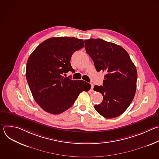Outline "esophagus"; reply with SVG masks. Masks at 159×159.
<instances>
[{"instance_id": "1", "label": "esophagus", "mask_w": 159, "mask_h": 159, "mask_svg": "<svg viewBox=\"0 0 159 159\" xmlns=\"http://www.w3.org/2000/svg\"><path fill=\"white\" fill-rule=\"evenodd\" d=\"M90 85H91V90H92V91H93V89H94V85L93 84H90Z\"/></svg>"}]
</instances>
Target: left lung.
I'll list each match as a JSON object with an SVG mask.
<instances>
[{"label": "left lung", "instance_id": "8db88e82", "mask_svg": "<svg viewBox=\"0 0 159 159\" xmlns=\"http://www.w3.org/2000/svg\"><path fill=\"white\" fill-rule=\"evenodd\" d=\"M86 52L98 72H106L103 85L94 90L103 96L95 109L106 118L119 116L133 101L137 89V71L127 52L121 47L101 39L85 40Z\"/></svg>", "mask_w": 159, "mask_h": 159}]
</instances>
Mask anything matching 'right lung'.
<instances>
[{
    "mask_svg": "<svg viewBox=\"0 0 159 159\" xmlns=\"http://www.w3.org/2000/svg\"><path fill=\"white\" fill-rule=\"evenodd\" d=\"M84 46L83 39L54 37L42 42L30 56L26 79L34 100L44 111L60 114L74 104L82 91L90 89L84 80L62 76L74 72L70 62L72 55Z\"/></svg>",
    "mask_w": 159,
    "mask_h": 159,
    "instance_id": "1",
    "label": "right lung"
}]
</instances>
